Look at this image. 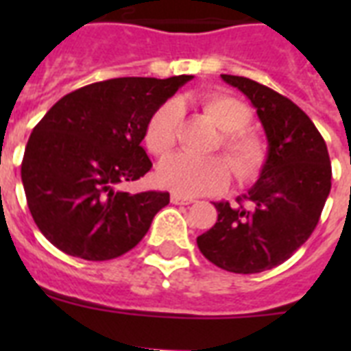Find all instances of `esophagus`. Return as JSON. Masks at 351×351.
<instances>
[{
    "label": "esophagus",
    "mask_w": 351,
    "mask_h": 351,
    "mask_svg": "<svg viewBox=\"0 0 351 351\" xmlns=\"http://www.w3.org/2000/svg\"><path fill=\"white\" fill-rule=\"evenodd\" d=\"M171 202L176 204V206H189V204H193L195 200L189 197H180V195H171Z\"/></svg>",
    "instance_id": "esophagus-1"
}]
</instances>
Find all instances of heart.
Listing matches in <instances>:
<instances>
[{"label": "heart", "instance_id": "heart-1", "mask_svg": "<svg viewBox=\"0 0 351 351\" xmlns=\"http://www.w3.org/2000/svg\"><path fill=\"white\" fill-rule=\"evenodd\" d=\"M200 106L222 131L219 147L224 151L234 178L253 180L266 164L267 145L256 132L247 129L253 120L250 107L234 96L220 93L206 96ZM178 120L180 107L176 101H165L151 114L143 131V143L153 156H165L173 149ZM156 180L175 195L198 197L222 191L230 182V167L219 156L195 158L189 154H173L160 162Z\"/></svg>", "mask_w": 351, "mask_h": 351}]
</instances>
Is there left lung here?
Here are the masks:
<instances>
[{"label": "left lung", "instance_id": "1", "mask_svg": "<svg viewBox=\"0 0 351 351\" xmlns=\"http://www.w3.org/2000/svg\"><path fill=\"white\" fill-rule=\"evenodd\" d=\"M222 80L256 109L267 160L255 186L237 198L239 206L215 202L217 224L197 244L226 271L261 273L288 261L310 239L332 189V164L321 132L289 98L244 76Z\"/></svg>", "mask_w": 351, "mask_h": 351}]
</instances>
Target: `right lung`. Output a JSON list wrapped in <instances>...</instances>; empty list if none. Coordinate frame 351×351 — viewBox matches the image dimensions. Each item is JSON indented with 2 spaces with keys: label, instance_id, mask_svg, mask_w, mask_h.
Returning <instances> with one entry per match:
<instances>
[{
  "label": "right lung",
  "instance_id": "right-lung-1",
  "mask_svg": "<svg viewBox=\"0 0 351 351\" xmlns=\"http://www.w3.org/2000/svg\"><path fill=\"white\" fill-rule=\"evenodd\" d=\"M193 76L114 78L58 100L34 127L21 162L30 215L67 255L111 261L132 250L169 193L121 191L153 164L140 145L156 109Z\"/></svg>",
  "mask_w": 351,
  "mask_h": 351
}]
</instances>
